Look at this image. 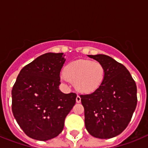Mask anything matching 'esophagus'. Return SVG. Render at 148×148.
I'll use <instances>...</instances> for the list:
<instances>
[{"mask_svg":"<svg viewBox=\"0 0 148 148\" xmlns=\"http://www.w3.org/2000/svg\"><path fill=\"white\" fill-rule=\"evenodd\" d=\"M76 102L77 103H80L81 102V97H80V96H79V95H77Z\"/></svg>","mask_w":148,"mask_h":148,"instance_id":"1","label":"esophagus"}]
</instances>
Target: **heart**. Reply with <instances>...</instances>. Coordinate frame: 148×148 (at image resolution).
Listing matches in <instances>:
<instances>
[{
	"mask_svg": "<svg viewBox=\"0 0 148 148\" xmlns=\"http://www.w3.org/2000/svg\"><path fill=\"white\" fill-rule=\"evenodd\" d=\"M104 75L105 69L101 63L81 59L68 64L61 78L64 82H73L78 91L90 93L101 85Z\"/></svg>",
	"mask_w": 148,
	"mask_h": 148,
	"instance_id": "heart-1",
	"label": "heart"
}]
</instances>
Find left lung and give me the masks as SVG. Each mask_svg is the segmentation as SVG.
<instances>
[{"instance_id": "obj_1", "label": "left lung", "mask_w": 148, "mask_h": 148, "mask_svg": "<svg viewBox=\"0 0 148 148\" xmlns=\"http://www.w3.org/2000/svg\"><path fill=\"white\" fill-rule=\"evenodd\" d=\"M87 56L104 66L105 75L97 90L80 95L86 129L95 138H113L131 120L137 104L136 84L127 68L113 58L102 54Z\"/></svg>"}]
</instances>
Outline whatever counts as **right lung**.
I'll return each instance as SVG.
<instances>
[{
	"label": "right lung",
	"mask_w": 148,
	"mask_h": 148,
	"mask_svg": "<svg viewBox=\"0 0 148 148\" xmlns=\"http://www.w3.org/2000/svg\"><path fill=\"white\" fill-rule=\"evenodd\" d=\"M64 53H47L21 70L12 90V110L23 131L30 138L47 141L58 136L75 104L77 95L59 90Z\"/></svg>",
	"instance_id": "1"
}]
</instances>
